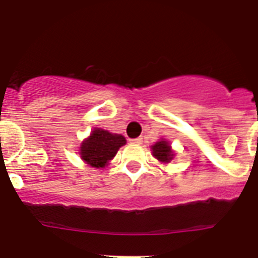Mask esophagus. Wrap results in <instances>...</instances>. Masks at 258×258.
<instances>
[{
    "instance_id": "esophagus-1",
    "label": "esophagus",
    "mask_w": 258,
    "mask_h": 258,
    "mask_svg": "<svg viewBox=\"0 0 258 258\" xmlns=\"http://www.w3.org/2000/svg\"><path fill=\"white\" fill-rule=\"evenodd\" d=\"M132 143H137V145H140V143L143 142L142 137H138V138H134V140H131Z\"/></svg>"
}]
</instances>
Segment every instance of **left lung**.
Returning a JSON list of instances; mask_svg holds the SVG:
<instances>
[{"label":"left lung","instance_id":"1","mask_svg":"<svg viewBox=\"0 0 258 258\" xmlns=\"http://www.w3.org/2000/svg\"><path fill=\"white\" fill-rule=\"evenodd\" d=\"M151 151L152 155L156 157L157 160L161 161V163H169L173 159V156H174V152H173L169 142L165 140H160L159 142L152 145Z\"/></svg>","mask_w":258,"mask_h":258}]
</instances>
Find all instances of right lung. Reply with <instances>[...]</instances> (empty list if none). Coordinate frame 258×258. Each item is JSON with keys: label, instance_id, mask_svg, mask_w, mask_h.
Here are the masks:
<instances>
[{"label": "right lung", "instance_id": "add662e5", "mask_svg": "<svg viewBox=\"0 0 258 258\" xmlns=\"http://www.w3.org/2000/svg\"><path fill=\"white\" fill-rule=\"evenodd\" d=\"M125 143L126 140L121 134H112L101 127H95L80 146V155L90 166L104 168Z\"/></svg>", "mask_w": 258, "mask_h": 258}]
</instances>
